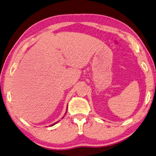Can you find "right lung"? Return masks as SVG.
<instances>
[{
	"label": "right lung",
	"instance_id": "add662e5",
	"mask_svg": "<svg viewBox=\"0 0 156 156\" xmlns=\"http://www.w3.org/2000/svg\"><path fill=\"white\" fill-rule=\"evenodd\" d=\"M57 122H56V123H53V124H52L51 125V126H54V125H55V124H56Z\"/></svg>",
	"mask_w": 156,
	"mask_h": 156
}]
</instances>
